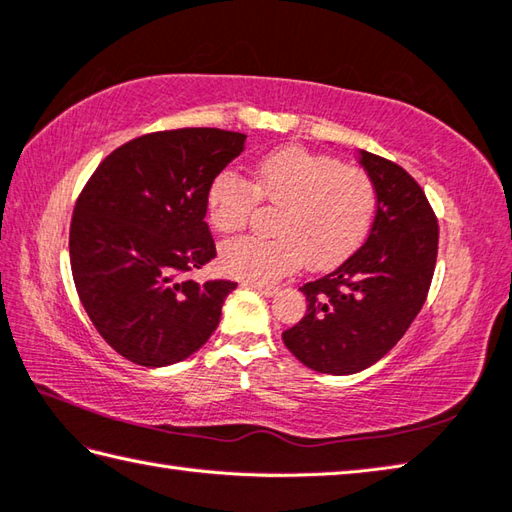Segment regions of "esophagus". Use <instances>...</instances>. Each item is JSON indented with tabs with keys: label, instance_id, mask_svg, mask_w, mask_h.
I'll return each instance as SVG.
<instances>
[{
	"label": "esophagus",
	"instance_id": "1",
	"mask_svg": "<svg viewBox=\"0 0 512 512\" xmlns=\"http://www.w3.org/2000/svg\"><path fill=\"white\" fill-rule=\"evenodd\" d=\"M250 288H255L257 293H262L264 297H275L277 293H279V288L277 286H273V284H248Z\"/></svg>",
	"mask_w": 512,
	"mask_h": 512
}]
</instances>
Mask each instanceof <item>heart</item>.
<instances>
[{"label": "heart", "instance_id": "b5f03b06", "mask_svg": "<svg viewBox=\"0 0 512 512\" xmlns=\"http://www.w3.org/2000/svg\"><path fill=\"white\" fill-rule=\"evenodd\" d=\"M257 199L279 208L273 237L242 235L219 248L226 275L273 282L306 264L330 268L364 242L375 215V186L364 170L330 155L288 146L259 159L253 184L235 170H222L206 190V217L217 233L242 228Z\"/></svg>", "mask_w": 512, "mask_h": 512}]
</instances>
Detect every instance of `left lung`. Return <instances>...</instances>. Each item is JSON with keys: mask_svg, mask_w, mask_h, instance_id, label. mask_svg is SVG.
Wrapping results in <instances>:
<instances>
[{"mask_svg": "<svg viewBox=\"0 0 512 512\" xmlns=\"http://www.w3.org/2000/svg\"><path fill=\"white\" fill-rule=\"evenodd\" d=\"M377 210L364 246L302 290L306 315L284 330L304 366L355 375L379 362L422 310L437 262V219L424 190L402 166L359 150Z\"/></svg>", "mask_w": 512, "mask_h": 512, "instance_id": "8db88e82", "label": "left lung"}]
</instances>
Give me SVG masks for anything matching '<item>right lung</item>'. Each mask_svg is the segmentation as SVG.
<instances>
[{
    "label": "right lung",
    "instance_id": "obj_1",
    "mask_svg": "<svg viewBox=\"0 0 512 512\" xmlns=\"http://www.w3.org/2000/svg\"><path fill=\"white\" fill-rule=\"evenodd\" d=\"M244 144V133L219 128L142 135L113 150L79 195L68 242L77 295L128 362L177 364L215 333L237 284L184 275L217 255L206 190Z\"/></svg>",
    "mask_w": 512,
    "mask_h": 512
}]
</instances>
